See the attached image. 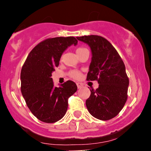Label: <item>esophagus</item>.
Returning a JSON list of instances; mask_svg holds the SVG:
<instances>
[{"instance_id": "esophagus-1", "label": "esophagus", "mask_w": 151, "mask_h": 151, "mask_svg": "<svg viewBox=\"0 0 151 151\" xmlns=\"http://www.w3.org/2000/svg\"><path fill=\"white\" fill-rule=\"evenodd\" d=\"M77 86L78 87V89H80V88L82 87L83 86H84V84H82V83H80V82H77Z\"/></svg>"}]
</instances>
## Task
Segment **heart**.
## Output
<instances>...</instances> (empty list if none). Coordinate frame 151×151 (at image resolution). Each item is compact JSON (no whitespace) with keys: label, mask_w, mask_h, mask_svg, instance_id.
Here are the masks:
<instances>
[{"label":"heart","mask_w":151,"mask_h":151,"mask_svg":"<svg viewBox=\"0 0 151 151\" xmlns=\"http://www.w3.org/2000/svg\"><path fill=\"white\" fill-rule=\"evenodd\" d=\"M87 49L85 47H79L77 48V50H76V52L78 55V56H80L82 53H84V52L87 51ZM69 76H70V77L73 78L74 79H79V78L81 77V73L80 72H79L78 70H71L70 72H69Z\"/></svg>","instance_id":"1"}]
</instances>
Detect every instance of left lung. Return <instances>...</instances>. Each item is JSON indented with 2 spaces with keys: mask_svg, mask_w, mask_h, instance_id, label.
<instances>
[{
  "mask_svg": "<svg viewBox=\"0 0 151 151\" xmlns=\"http://www.w3.org/2000/svg\"><path fill=\"white\" fill-rule=\"evenodd\" d=\"M89 45L92 58L86 80H96L99 88L90 89L86 106L91 116L102 121L116 116L128 98L129 77L122 59L104 37L99 35L77 37Z\"/></svg>",
  "mask_w": 151,
  "mask_h": 151,
  "instance_id": "left-lung-1",
  "label": "left lung"
}]
</instances>
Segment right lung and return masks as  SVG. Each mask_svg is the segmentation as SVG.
Returning a JSON list of instances; mask_svg holds the SVG:
<instances>
[{
	"label": "right lung",
	"mask_w": 151,
	"mask_h": 151,
	"mask_svg": "<svg viewBox=\"0 0 151 151\" xmlns=\"http://www.w3.org/2000/svg\"><path fill=\"white\" fill-rule=\"evenodd\" d=\"M78 41L74 37L48 38L31 50L20 73L21 92L32 114L45 123H55L65 115L68 99L77 91L72 81L54 86L52 73L58 67L62 53Z\"/></svg>",
	"instance_id": "right-lung-1"
}]
</instances>
